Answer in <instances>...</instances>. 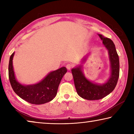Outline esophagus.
<instances>
[{
  "label": "esophagus",
  "instance_id": "obj_1",
  "mask_svg": "<svg viewBox=\"0 0 134 134\" xmlns=\"http://www.w3.org/2000/svg\"><path fill=\"white\" fill-rule=\"evenodd\" d=\"M72 67V65L71 64H67L66 65V68H67V70H70V69H71Z\"/></svg>",
  "mask_w": 134,
  "mask_h": 134
}]
</instances>
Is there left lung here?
I'll return each instance as SVG.
<instances>
[{
    "instance_id": "8db88e82",
    "label": "left lung",
    "mask_w": 134,
    "mask_h": 134,
    "mask_svg": "<svg viewBox=\"0 0 134 134\" xmlns=\"http://www.w3.org/2000/svg\"><path fill=\"white\" fill-rule=\"evenodd\" d=\"M98 35L108 51L110 70V76L107 81L103 84H97L88 80L84 75L81 65L71 70L77 93L81 97L89 100L101 99L110 94L116 87L119 76V57L114 43L109 38L104 37L102 35ZM86 60L87 57L83 59L82 63Z\"/></svg>"
}]
</instances>
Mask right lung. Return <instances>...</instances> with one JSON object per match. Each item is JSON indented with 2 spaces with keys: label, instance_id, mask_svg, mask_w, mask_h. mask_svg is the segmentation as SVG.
<instances>
[{
  "label": "right lung",
  "instance_id": "right-lung-1",
  "mask_svg": "<svg viewBox=\"0 0 134 134\" xmlns=\"http://www.w3.org/2000/svg\"><path fill=\"white\" fill-rule=\"evenodd\" d=\"M14 54L15 52L9 59V79L15 93L25 101L35 105H41L51 101L56 96L60 81L67 71L66 68L63 67L49 72L37 83L24 85L16 80L15 75L13 67Z\"/></svg>",
  "mask_w": 134,
  "mask_h": 134
}]
</instances>
